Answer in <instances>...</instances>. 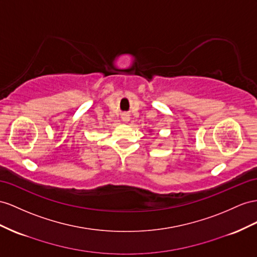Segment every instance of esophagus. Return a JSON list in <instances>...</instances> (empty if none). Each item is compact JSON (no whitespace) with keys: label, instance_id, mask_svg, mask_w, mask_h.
<instances>
[{"label":"esophagus","instance_id":"1","mask_svg":"<svg viewBox=\"0 0 257 257\" xmlns=\"http://www.w3.org/2000/svg\"><path fill=\"white\" fill-rule=\"evenodd\" d=\"M121 118H122V120H123V121H128V120H129V116H128L127 114H123Z\"/></svg>","mask_w":257,"mask_h":257}]
</instances>
